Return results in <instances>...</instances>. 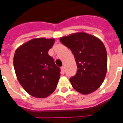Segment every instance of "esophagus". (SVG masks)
Masks as SVG:
<instances>
[{
    "instance_id": "esophagus-1",
    "label": "esophagus",
    "mask_w": 123,
    "mask_h": 123,
    "mask_svg": "<svg viewBox=\"0 0 123 123\" xmlns=\"http://www.w3.org/2000/svg\"><path fill=\"white\" fill-rule=\"evenodd\" d=\"M64 71H65V70H64V66H62V67H61V72H62V73L64 74Z\"/></svg>"
}]
</instances>
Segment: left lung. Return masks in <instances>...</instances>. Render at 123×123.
Returning a JSON list of instances; mask_svg holds the SVG:
<instances>
[{
    "label": "left lung",
    "mask_w": 123,
    "mask_h": 123,
    "mask_svg": "<svg viewBox=\"0 0 123 123\" xmlns=\"http://www.w3.org/2000/svg\"><path fill=\"white\" fill-rule=\"evenodd\" d=\"M60 42L71 50L77 63V72L70 79L74 89L82 94L97 90L107 73V51L102 41L79 32L62 37Z\"/></svg>",
    "instance_id": "1"
}]
</instances>
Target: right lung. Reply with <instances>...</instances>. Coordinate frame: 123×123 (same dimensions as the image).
Returning a JSON list of instances; mask_svg holds the SVG:
<instances>
[{"label":"right lung","instance_id":"right-lung-1","mask_svg":"<svg viewBox=\"0 0 123 123\" xmlns=\"http://www.w3.org/2000/svg\"><path fill=\"white\" fill-rule=\"evenodd\" d=\"M53 38H35L21 45L15 52L13 66L17 79L30 95L46 98L54 92L60 77V68L48 52Z\"/></svg>","mask_w":123,"mask_h":123}]
</instances>
